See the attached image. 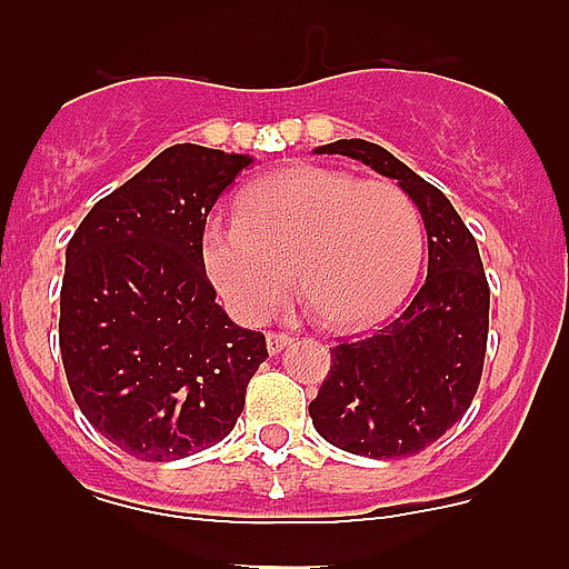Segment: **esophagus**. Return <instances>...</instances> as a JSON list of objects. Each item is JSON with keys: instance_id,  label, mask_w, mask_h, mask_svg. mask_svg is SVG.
<instances>
[{"instance_id": "34e87169", "label": "esophagus", "mask_w": 569, "mask_h": 569, "mask_svg": "<svg viewBox=\"0 0 569 569\" xmlns=\"http://www.w3.org/2000/svg\"><path fill=\"white\" fill-rule=\"evenodd\" d=\"M288 345H293V336L281 333V330H270V333H268V350H270V353H279V350H284Z\"/></svg>"}]
</instances>
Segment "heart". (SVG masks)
<instances>
[{
    "label": "heart",
    "mask_w": 569,
    "mask_h": 569,
    "mask_svg": "<svg viewBox=\"0 0 569 569\" xmlns=\"http://www.w3.org/2000/svg\"><path fill=\"white\" fill-rule=\"evenodd\" d=\"M425 259L413 199L393 182L330 168L281 170L250 184L239 219H210L202 261L213 288L244 321H264L299 284L301 299L341 330L399 308Z\"/></svg>",
    "instance_id": "obj_1"
}]
</instances>
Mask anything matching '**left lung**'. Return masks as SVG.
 Wrapping results in <instances>:
<instances>
[{"label":"left lung","instance_id":"8db88e82","mask_svg":"<svg viewBox=\"0 0 569 569\" xmlns=\"http://www.w3.org/2000/svg\"><path fill=\"white\" fill-rule=\"evenodd\" d=\"M399 179L427 228V279L413 301L376 333L341 339L310 401L321 439L356 456L421 453L467 413L479 390L490 328V284L479 244L436 184L365 139L319 148Z\"/></svg>","mask_w":569,"mask_h":569}]
</instances>
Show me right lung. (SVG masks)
I'll return each mask as SVG.
<instances>
[{"label":"right lung","instance_id":"right-lung-1","mask_svg":"<svg viewBox=\"0 0 569 569\" xmlns=\"http://www.w3.org/2000/svg\"><path fill=\"white\" fill-rule=\"evenodd\" d=\"M250 159L173 144L93 204L64 253L59 350L84 419L124 453L173 461L236 427L264 333L216 305L202 230Z\"/></svg>","mask_w":569,"mask_h":569}]
</instances>
